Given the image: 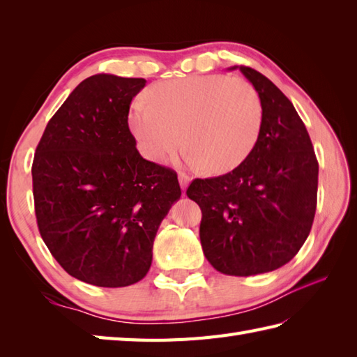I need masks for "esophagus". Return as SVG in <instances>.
I'll use <instances>...</instances> for the list:
<instances>
[{
	"label": "esophagus",
	"instance_id": "esophagus-1",
	"mask_svg": "<svg viewBox=\"0 0 357 357\" xmlns=\"http://www.w3.org/2000/svg\"><path fill=\"white\" fill-rule=\"evenodd\" d=\"M188 184H190V176H187V174H184V173H179V185H181V188L185 190Z\"/></svg>",
	"mask_w": 357,
	"mask_h": 357
}]
</instances>
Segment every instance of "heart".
Instances as JSON below:
<instances>
[{"label": "heart", "instance_id": "b5f03b06", "mask_svg": "<svg viewBox=\"0 0 357 357\" xmlns=\"http://www.w3.org/2000/svg\"><path fill=\"white\" fill-rule=\"evenodd\" d=\"M128 127L150 161L165 164L185 139L188 164L222 173L252 153L262 127V104L245 79L188 77L155 86L149 101L136 100Z\"/></svg>", "mask_w": 357, "mask_h": 357}]
</instances>
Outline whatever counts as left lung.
<instances>
[{"label": "left lung", "mask_w": 357, "mask_h": 357, "mask_svg": "<svg viewBox=\"0 0 357 357\" xmlns=\"http://www.w3.org/2000/svg\"><path fill=\"white\" fill-rule=\"evenodd\" d=\"M261 98L262 127L252 153L230 173L195 179L187 196L202 211L207 261L230 276L268 273L290 262L312 230L319 165L291 101L245 66H233Z\"/></svg>", "instance_id": "1"}]
</instances>
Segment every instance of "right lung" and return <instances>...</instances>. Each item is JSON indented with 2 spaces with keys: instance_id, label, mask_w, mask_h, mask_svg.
<instances>
[{
  "instance_id": "add662e5",
  "label": "right lung",
  "mask_w": 357,
  "mask_h": 357,
  "mask_svg": "<svg viewBox=\"0 0 357 357\" xmlns=\"http://www.w3.org/2000/svg\"><path fill=\"white\" fill-rule=\"evenodd\" d=\"M142 78L98 73L49 121L32 165L38 229L82 282L127 287L147 275L162 219L181 198L176 173L144 159L128 128Z\"/></svg>"
}]
</instances>
